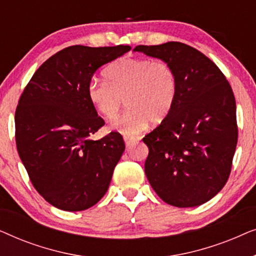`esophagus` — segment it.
<instances>
[{
  "label": "esophagus",
  "mask_w": 256,
  "mask_h": 256,
  "mask_svg": "<svg viewBox=\"0 0 256 256\" xmlns=\"http://www.w3.org/2000/svg\"><path fill=\"white\" fill-rule=\"evenodd\" d=\"M135 142H138V140L134 138H124V143H126V146H132Z\"/></svg>",
  "instance_id": "obj_1"
}]
</instances>
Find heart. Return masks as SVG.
Returning <instances> with one entry per match:
<instances>
[{
    "label": "heart",
    "instance_id": "1",
    "mask_svg": "<svg viewBox=\"0 0 256 256\" xmlns=\"http://www.w3.org/2000/svg\"><path fill=\"white\" fill-rule=\"evenodd\" d=\"M106 82H90L87 96L93 107L107 120H114L126 99L128 108L112 128L126 136H135L160 124L172 110L178 82L169 62L149 58L126 57L108 66Z\"/></svg>",
    "mask_w": 256,
    "mask_h": 256
}]
</instances>
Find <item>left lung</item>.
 <instances>
[{
    "label": "left lung",
    "mask_w": 256,
    "mask_h": 256,
    "mask_svg": "<svg viewBox=\"0 0 256 256\" xmlns=\"http://www.w3.org/2000/svg\"><path fill=\"white\" fill-rule=\"evenodd\" d=\"M172 66L178 90L172 110L143 138L149 154L144 171L158 197L177 208H194L225 186L238 143L232 87L211 59L180 42L138 45Z\"/></svg>",
    "instance_id": "1"
}]
</instances>
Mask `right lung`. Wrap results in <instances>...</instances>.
Masks as SVG:
<instances>
[{
	"label": "right lung",
	"mask_w": 256,
	"mask_h": 256,
	"mask_svg": "<svg viewBox=\"0 0 256 256\" xmlns=\"http://www.w3.org/2000/svg\"><path fill=\"white\" fill-rule=\"evenodd\" d=\"M129 50L128 45L62 48L40 66L20 98L17 152L34 188L54 208L84 211L108 190L124 142L118 132L90 138L104 121L87 87L100 66Z\"/></svg>",
	"instance_id": "right-lung-1"
}]
</instances>
